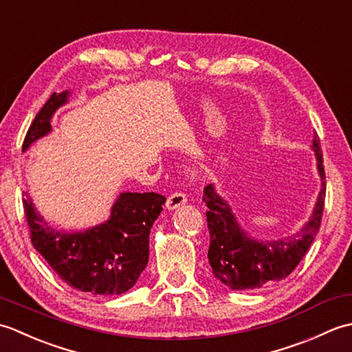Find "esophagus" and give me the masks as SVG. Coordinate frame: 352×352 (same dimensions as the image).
Wrapping results in <instances>:
<instances>
[{"instance_id": "obj_1", "label": "esophagus", "mask_w": 352, "mask_h": 352, "mask_svg": "<svg viewBox=\"0 0 352 352\" xmlns=\"http://www.w3.org/2000/svg\"><path fill=\"white\" fill-rule=\"evenodd\" d=\"M186 201H188V197H186V193H183V192H174V193H172V195L168 198L166 207L169 208V210H174V208L186 204Z\"/></svg>"}]
</instances>
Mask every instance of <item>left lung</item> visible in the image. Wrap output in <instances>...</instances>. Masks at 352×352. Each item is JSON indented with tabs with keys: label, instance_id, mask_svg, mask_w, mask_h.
<instances>
[{
	"label": "left lung",
	"instance_id": "1",
	"mask_svg": "<svg viewBox=\"0 0 352 352\" xmlns=\"http://www.w3.org/2000/svg\"><path fill=\"white\" fill-rule=\"evenodd\" d=\"M313 149L316 153L318 169L322 188L311 218L300 233L272 242H257L246 236L237 226L231 208L213 186L204 188V201L208 207L207 227L210 233L208 261L216 278L233 290L260 289L286 278L300 265V261L315 241L325 207V170L320 142L315 133Z\"/></svg>",
	"mask_w": 352,
	"mask_h": 352
}]
</instances>
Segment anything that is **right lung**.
Returning <instances> with one entry per match:
<instances>
[{"label": "right lung", "mask_w": 352, "mask_h": 352, "mask_svg": "<svg viewBox=\"0 0 352 352\" xmlns=\"http://www.w3.org/2000/svg\"><path fill=\"white\" fill-rule=\"evenodd\" d=\"M68 92L52 94L25 134L22 151L51 130L50 119ZM160 193L125 192L111 207L107 222L83 233H60L22 199L30 237L36 251L71 287L91 295H119L136 284L149 256V231L163 210Z\"/></svg>", "instance_id": "obj_1"}]
</instances>
